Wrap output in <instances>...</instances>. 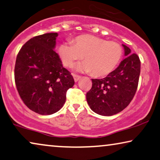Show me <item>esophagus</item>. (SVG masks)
<instances>
[{
	"label": "esophagus",
	"mask_w": 160,
	"mask_h": 160,
	"mask_svg": "<svg viewBox=\"0 0 160 160\" xmlns=\"http://www.w3.org/2000/svg\"><path fill=\"white\" fill-rule=\"evenodd\" d=\"M73 78H74L75 82H77L80 79L81 76H78V75H76V74H73Z\"/></svg>",
	"instance_id": "esophagus-1"
}]
</instances>
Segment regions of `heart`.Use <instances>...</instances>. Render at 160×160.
<instances>
[{"label": "heart", "instance_id": "1", "mask_svg": "<svg viewBox=\"0 0 160 160\" xmlns=\"http://www.w3.org/2000/svg\"><path fill=\"white\" fill-rule=\"evenodd\" d=\"M72 44L64 43L59 47L58 54L62 63L67 68H72L83 57L84 62L78 64L76 69L92 72L97 77L112 72L122 55V48L119 43L90 34L76 37Z\"/></svg>", "mask_w": 160, "mask_h": 160}]
</instances>
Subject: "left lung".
Wrapping results in <instances>:
<instances>
[{
    "label": "left lung",
    "mask_w": 160,
    "mask_h": 160,
    "mask_svg": "<svg viewBox=\"0 0 160 160\" xmlns=\"http://www.w3.org/2000/svg\"><path fill=\"white\" fill-rule=\"evenodd\" d=\"M126 58L118 67L101 79H92V87L87 93V101L94 112L110 116L124 110L133 99L138 87L141 71L139 58L126 45Z\"/></svg>",
    "instance_id": "obj_1"
}]
</instances>
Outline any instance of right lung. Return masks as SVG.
<instances>
[{
	"mask_svg": "<svg viewBox=\"0 0 160 160\" xmlns=\"http://www.w3.org/2000/svg\"><path fill=\"white\" fill-rule=\"evenodd\" d=\"M58 33H46L27 41L16 60V87L24 103L40 115L56 112L63 107L66 92L74 84L54 49Z\"/></svg>",
	"mask_w": 160,
	"mask_h": 160,
	"instance_id": "1",
	"label": "right lung"
}]
</instances>
